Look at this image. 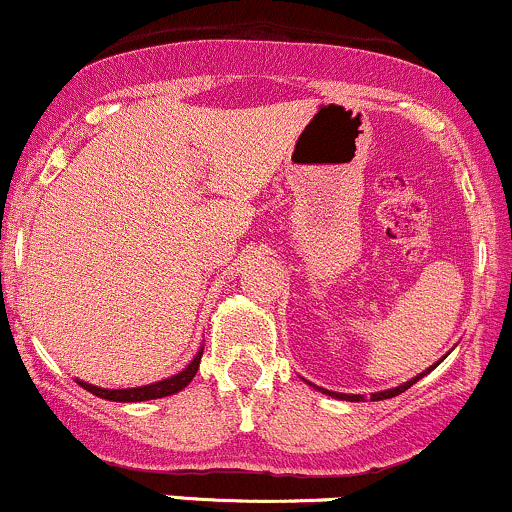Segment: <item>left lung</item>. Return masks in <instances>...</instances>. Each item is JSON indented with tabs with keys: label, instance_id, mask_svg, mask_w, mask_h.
<instances>
[{
	"label": "left lung",
	"instance_id": "obj_1",
	"mask_svg": "<svg viewBox=\"0 0 512 512\" xmlns=\"http://www.w3.org/2000/svg\"><path fill=\"white\" fill-rule=\"evenodd\" d=\"M430 372V369H428ZM425 372V374H428ZM423 376V374H420ZM420 376H415V379L406 381V384L396 386V389H389V391H381V393H372V401H381V398H391V396H398V393H403L406 389H411V386L415 384V381L420 379ZM323 393H328V396H335V398H345V401H362V396H352V393H335V391H328V389H320Z\"/></svg>",
	"mask_w": 512,
	"mask_h": 512
}]
</instances>
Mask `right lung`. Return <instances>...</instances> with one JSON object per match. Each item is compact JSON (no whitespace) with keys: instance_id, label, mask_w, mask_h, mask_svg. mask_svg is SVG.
Masks as SVG:
<instances>
[{"instance_id":"obj_1","label":"right lung","mask_w":512,"mask_h":512,"mask_svg":"<svg viewBox=\"0 0 512 512\" xmlns=\"http://www.w3.org/2000/svg\"><path fill=\"white\" fill-rule=\"evenodd\" d=\"M199 362H201V352L192 359L184 372H179L177 376H170L165 381H155V384L148 386H138V389H99V386L87 384V381H80L82 389H87L94 396L106 398V401H119V403H136V401H150V398H162V396H172V393L182 391L189 381L194 379V374L199 372Z\"/></svg>"}]
</instances>
